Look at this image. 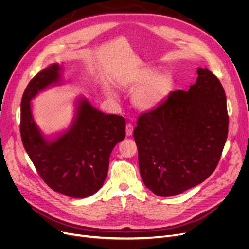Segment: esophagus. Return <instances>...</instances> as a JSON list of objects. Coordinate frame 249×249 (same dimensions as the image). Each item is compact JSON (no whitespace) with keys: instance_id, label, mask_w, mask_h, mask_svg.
I'll use <instances>...</instances> for the list:
<instances>
[{"instance_id":"obj_1","label":"esophagus","mask_w":249,"mask_h":249,"mask_svg":"<svg viewBox=\"0 0 249 249\" xmlns=\"http://www.w3.org/2000/svg\"><path fill=\"white\" fill-rule=\"evenodd\" d=\"M132 133H133V125L131 123H128L126 125V135L131 136Z\"/></svg>"}]
</instances>
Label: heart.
I'll list each match as a JSON object with an SVG mask.
<instances>
[{"label": "heart", "mask_w": 249, "mask_h": 249, "mask_svg": "<svg viewBox=\"0 0 249 249\" xmlns=\"http://www.w3.org/2000/svg\"><path fill=\"white\" fill-rule=\"evenodd\" d=\"M132 87L139 86L133 94L135 106L144 110H149L167 97L172 88V79L168 73H157L153 68H144L136 71L128 81Z\"/></svg>", "instance_id": "b5f03b06"}]
</instances>
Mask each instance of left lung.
<instances>
[{"instance_id": "left-lung-1", "label": "left lung", "mask_w": 249, "mask_h": 249, "mask_svg": "<svg viewBox=\"0 0 249 249\" xmlns=\"http://www.w3.org/2000/svg\"><path fill=\"white\" fill-rule=\"evenodd\" d=\"M195 84L168 97L137 119L133 137L142 181L154 194H181L215 170L228 136L226 93L208 69Z\"/></svg>"}]
</instances>
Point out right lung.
Wrapping results in <instances>:
<instances>
[{"instance_id": "add662e5", "label": "right lung", "mask_w": 249, "mask_h": 249, "mask_svg": "<svg viewBox=\"0 0 249 249\" xmlns=\"http://www.w3.org/2000/svg\"><path fill=\"white\" fill-rule=\"evenodd\" d=\"M59 79V66L54 63L40 71L26 86L21 98V140L39 176L53 191L86 198L103 187L110 153L125 139L126 122L122 116L106 115L81 99L69 131L47 142L34 121L30 101Z\"/></svg>"}]
</instances>
